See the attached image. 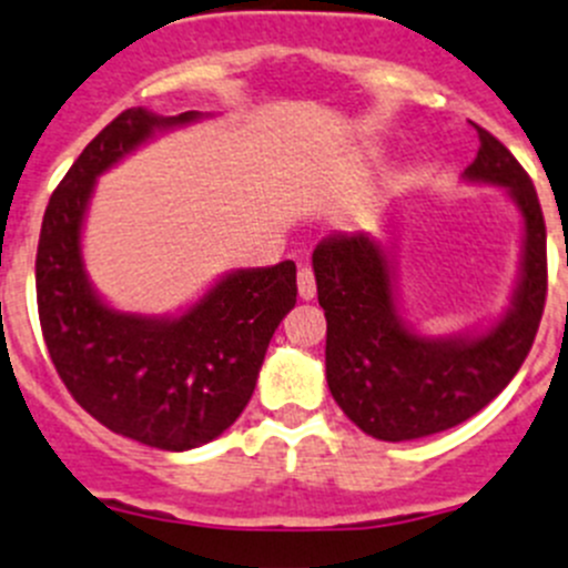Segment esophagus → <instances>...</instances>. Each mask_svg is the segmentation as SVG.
Returning a JSON list of instances; mask_svg holds the SVG:
<instances>
[{
  "label": "esophagus",
  "instance_id": "1",
  "mask_svg": "<svg viewBox=\"0 0 568 568\" xmlns=\"http://www.w3.org/2000/svg\"><path fill=\"white\" fill-rule=\"evenodd\" d=\"M296 285H300L302 300H313V296H316V277H313L311 266H300V274H296Z\"/></svg>",
  "mask_w": 568,
  "mask_h": 568
}]
</instances>
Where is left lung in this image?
<instances>
[{
	"label": "left lung",
	"instance_id": "1",
	"mask_svg": "<svg viewBox=\"0 0 568 568\" xmlns=\"http://www.w3.org/2000/svg\"><path fill=\"white\" fill-rule=\"evenodd\" d=\"M471 183L508 189L525 222L521 280L510 311L488 333L424 338L399 316L390 261L368 235L333 233L313 250L327 318V385L366 436L410 442L480 413L514 379L536 341L547 302V227L532 180L508 146L477 126Z\"/></svg>",
	"mask_w": 568,
	"mask_h": 568
}]
</instances>
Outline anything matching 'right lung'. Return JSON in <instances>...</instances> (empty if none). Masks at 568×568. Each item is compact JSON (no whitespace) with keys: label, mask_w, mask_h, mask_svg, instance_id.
<instances>
[{"label":"right lung","mask_w":568,"mask_h":568,"mask_svg":"<svg viewBox=\"0 0 568 568\" xmlns=\"http://www.w3.org/2000/svg\"><path fill=\"white\" fill-rule=\"evenodd\" d=\"M196 119L144 108L115 115L54 189L36 255L38 318L69 394L108 430L169 453L213 442L241 416L268 341L296 305L294 261L227 274L174 318L113 311L93 294L80 252L93 183L158 130Z\"/></svg>","instance_id":"add662e5"}]
</instances>
